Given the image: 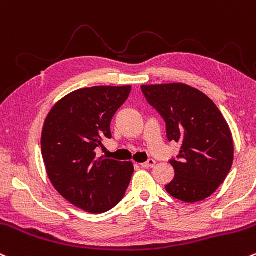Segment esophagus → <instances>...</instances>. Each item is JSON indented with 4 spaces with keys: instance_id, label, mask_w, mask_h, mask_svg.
I'll list each match as a JSON object with an SVG mask.
<instances>
[{
    "instance_id": "obj_1",
    "label": "esophagus",
    "mask_w": 256,
    "mask_h": 256,
    "mask_svg": "<svg viewBox=\"0 0 256 256\" xmlns=\"http://www.w3.org/2000/svg\"><path fill=\"white\" fill-rule=\"evenodd\" d=\"M156 164V162L154 159H148L146 162H142L141 166L146 168V169H150V168H154V165Z\"/></svg>"
}]
</instances>
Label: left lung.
I'll use <instances>...</instances> for the list:
<instances>
[{"label":"left lung","mask_w":256,"mask_h":256,"mask_svg":"<svg viewBox=\"0 0 256 256\" xmlns=\"http://www.w3.org/2000/svg\"><path fill=\"white\" fill-rule=\"evenodd\" d=\"M141 90L164 119L168 140L181 143L178 159L170 160L175 178L165 190L186 203L210 196L228 175L234 153L221 112L203 92L184 84L143 85Z\"/></svg>","instance_id":"obj_1"}]
</instances>
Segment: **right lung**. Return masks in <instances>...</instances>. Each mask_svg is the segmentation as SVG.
<instances>
[{
  "instance_id": "1",
  "label": "right lung",
  "mask_w": 256,
  "mask_h": 256,
  "mask_svg": "<svg viewBox=\"0 0 256 256\" xmlns=\"http://www.w3.org/2000/svg\"><path fill=\"white\" fill-rule=\"evenodd\" d=\"M131 86H94L62 98L47 115L41 150L48 178L72 206L102 214L125 196L131 162L97 158V148L112 138L110 122Z\"/></svg>"
}]
</instances>
